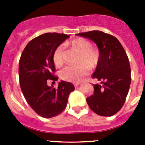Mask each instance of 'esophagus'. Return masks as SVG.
<instances>
[{"mask_svg": "<svg viewBox=\"0 0 145 145\" xmlns=\"http://www.w3.org/2000/svg\"><path fill=\"white\" fill-rule=\"evenodd\" d=\"M80 84V82H75V83H73V85L75 87H77Z\"/></svg>", "mask_w": 145, "mask_h": 145, "instance_id": "esophagus-1", "label": "esophagus"}]
</instances>
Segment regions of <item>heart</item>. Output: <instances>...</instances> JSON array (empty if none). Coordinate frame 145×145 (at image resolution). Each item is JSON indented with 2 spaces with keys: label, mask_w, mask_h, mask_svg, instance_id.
<instances>
[{
  "label": "heart",
  "mask_w": 145,
  "mask_h": 145,
  "mask_svg": "<svg viewBox=\"0 0 145 145\" xmlns=\"http://www.w3.org/2000/svg\"><path fill=\"white\" fill-rule=\"evenodd\" d=\"M70 46L80 52L78 60V66L68 65L60 72L61 78L66 81L77 82L88 74V67L94 68L99 59V53L92 48L91 43L85 38H77L72 40ZM53 61L57 67H61L65 62V46L59 45L53 54Z\"/></svg>",
  "instance_id": "heart-1"
}]
</instances>
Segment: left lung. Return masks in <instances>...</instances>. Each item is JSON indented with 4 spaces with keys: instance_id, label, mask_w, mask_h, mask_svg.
Segmentation results:
<instances>
[{
    "instance_id": "obj_1",
    "label": "left lung",
    "mask_w": 145,
    "mask_h": 145,
    "mask_svg": "<svg viewBox=\"0 0 145 145\" xmlns=\"http://www.w3.org/2000/svg\"><path fill=\"white\" fill-rule=\"evenodd\" d=\"M77 35L91 40L99 52L92 78L102 80V85H93L94 92L86 98L87 103L99 116H113L122 108L130 88L131 77L127 54L118 40L110 34L93 30Z\"/></svg>"
}]
</instances>
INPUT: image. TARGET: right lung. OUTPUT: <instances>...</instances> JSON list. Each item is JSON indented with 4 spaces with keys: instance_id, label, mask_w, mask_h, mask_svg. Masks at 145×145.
Returning a JSON list of instances; mask_svg holds the SVG:
<instances>
[{
    "instance_id": "1",
    "label": "right lung",
    "mask_w": 145,
    "mask_h": 145,
    "mask_svg": "<svg viewBox=\"0 0 145 145\" xmlns=\"http://www.w3.org/2000/svg\"><path fill=\"white\" fill-rule=\"evenodd\" d=\"M69 35L47 33L35 38L27 44L19 63L22 91L27 102L38 115L43 118L58 116L65 109L70 93L75 87L61 81L57 88L47 85V80H57L53 61L54 50Z\"/></svg>"
}]
</instances>
